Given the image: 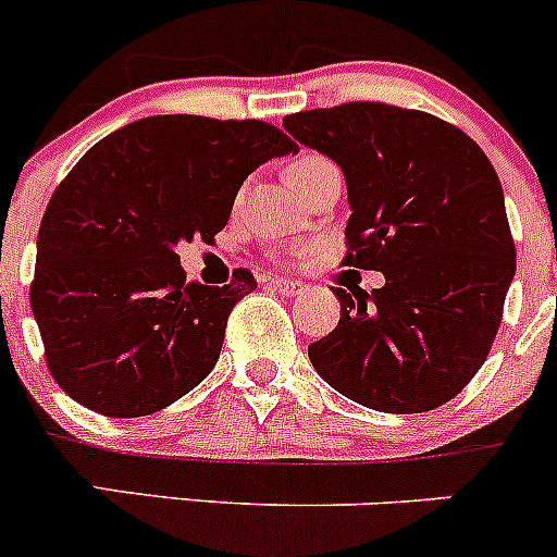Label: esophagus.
I'll return each mask as SVG.
<instances>
[{
  "label": "esophagus",
  "instance_id": "esophagus-1",
  "mask_svg": "<svg viewBox=\"0 0 557 557\" xmlns=\"http://www.w3.org/2000/svg\"><path fill=\"white\" fill-rule=\"evenodd\" d=\"M269 285H274V288L280 290V294L285 296H296L305 290V283L301 280H280V277H269Z\"/></svg>",
  "mask_w": 557,
  "mask_h": 557
}]
</instances>
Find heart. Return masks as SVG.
I'll use <instances>...</instances> for the list:
<instances>
[{
	"instance_id": "obj_1",
	"label": "heart",
	"mask_w": 557,
	"mask_h": 557,
	"mask_svg": "<svg viewBox=\"0 0 557 557\" xmlns=\"http://www.w3.org/2000/svg\"><path fill=\"white\" fill-rule=\"evenodd\" d=\"M329 164H331V161L325 159V156H320V153H301V156H296V159L288 164L290 183L299 185L301 180L310 177L312 172L323 170V166H329Z\"/></svg>"
}]
</instances>
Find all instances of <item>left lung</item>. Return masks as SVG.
Returning a JSON list of instances; mask_svg holds the SVG:
<instances>
[{"mask_svg":"<svg viewBox=\"0 0 557 557\" xmlns=\"http://www.w3.org/2000/svg\"><path fill=\"white\" fill-rule=\"evenodd\" d=\"M283 126L342 166L352 215L345 267L383 288H334L342 318L310 361L377 412H429L480 372L515 277L498 174L453 123L385 102L294 112Z\"/></svg>","mask_w":557,"mask_h":557,"instance_id":"1","label":"left lung"}]
</instances>
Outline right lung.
<instances>
[{
	"label": "right lung",
	"mask_w": 557,
	"mask_h": 557,
	"mask_svg": "<svg viewBox=\"0 0 557 557\" xmlns=\"http://www.w3.org/2000/svg\"><path fill=\"white\" fill-rule=\"evenodd\" d=\"M296 150L263 121L153 115L94 145L39 223L29 299L45 363L66 396L143 418L194 391L221 356L228 314L256 290L185 283L177 245L228 223L256 166Z\"/></svg>",
	"instance_id": "right-lung-1"
}]
</instances>
